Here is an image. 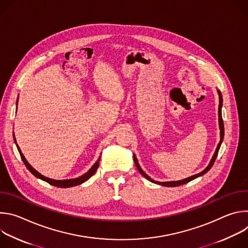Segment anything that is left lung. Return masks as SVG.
<instances>
[{
	"mask_svg": "<svg viewBox=\"0 0 248 248\" xmlns=\"http://www.w3.org/2000/svg\"><path fill=\"white\" fill-rule=\"evenodd\" d=\"M218 94H219V111H218V114H219V126H220V137H221V139H220V142H219V144H218V146H217V148H216V151H215L213 157H212V159H211L209 165L207 166V168H206L205 170H203L201 172H199V173H197V174H194V175H191V176H189V178H186V179L182 180V181H176V182H163V183H160V182L153 181V180L150 178V176H148V175L142 170V169L140 168V166H139V164H138V162H137V159H136L135 155L133 154V160H134L135 166H136L137 170H139V172H140L141 174H142V175L144 176V178H146L148 181H150V182H152V183H154V184H157V185H160V186H168V187H173V186H183V185H185V184L189 183L190 181H193L194 179L198 178V176H201V175H203L204 173H206V172L212 168V166L214 165L215 160H216V158H217V156H218V152H219V149H220L221 144H222V142H223L224 133H225V130H224V122H223V118H222L223 97H222V94H221V91H220V90H218Z\"/></svg>",
	"mask_w": 248,
	"mask_h": 248,
	"instance_id": "1",
	"label": "left lung"
}]
</instances>
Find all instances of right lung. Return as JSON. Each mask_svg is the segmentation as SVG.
Masks as SVG:
<instances>
[{
    "mask_svg": "<svg viewBox=\"0 0 248 248\" xmlns=\"http://www.w3.org/2000/svg\"><path fill=\"white\" fill-rule=\"evenodd\" d=\"M16 105H17V102H16ZM14 138H15V134H14ZM15 142H16V138H15ZM16 147H17L18 152H19V154H20L21 160L23 161L24 165L26 166V168L28 169V170H29L33 175H35V176H36V178H38V179H40V180H42V181H44V182H47L48 184H50V185H52V186H58V187H64V188H65V187H72V186H78V185L83 184L84 182H86L87 180H89V179L91 178V176L96 172V170H97V169H98V167H99L100 157H99V159L97 160V162L92 166V168H91L87 172H85L84 174L80 175L79 178L70 179V180H62V181L52 180V179L46 178V176H44L43 174H41L40 172H38L36 170L33 169V168L30 166V164L26 161L25 157H24L23 154L21 153V151H20V149H19V147H18L17 144H16Z\"/></svg>",
    "mask_w": 248,
    "mask_h": 248,
    "instance_id": "right-lung-1",
    "label": "right lung"
}]
</instances>
